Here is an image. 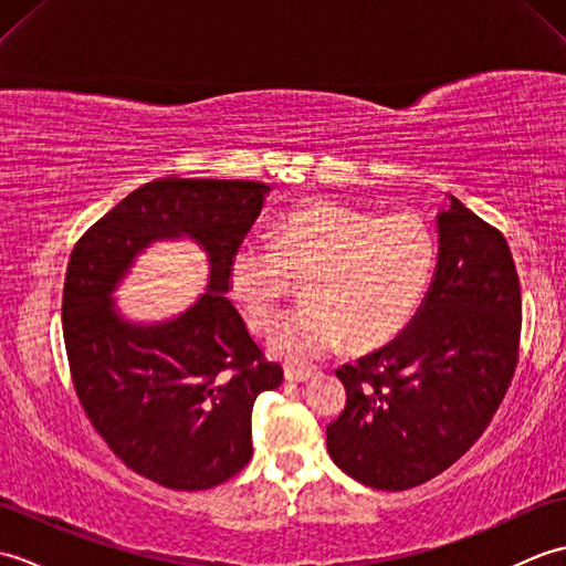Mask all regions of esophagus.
Returning a JSON list of instances; mask_svg holds the SVG:
<instances>
[{
	"label": "esophagus",
	"mask_w": 566,
	"mask_h": 566,
	"mask_svg": "<svg viewBox=\"0 0 566 566\" xmlns=\"http://www.w3.org/2000/svg\"><path fill=\"white\" fill-rule=\"evenodd\" d=\"M316 377V369H308V367H296V365H286L284 367V379L286 381H308Z\"/></svg>",
	"instance_id": "obj_1"
}]
</instances>
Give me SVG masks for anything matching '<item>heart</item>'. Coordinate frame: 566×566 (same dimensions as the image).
<instances>
[{"label":"heart","instance_id":"obj_1","mask_svg":"<svg viewBox=\"0 0 566 566\" xmlns=\"http://www.w3.org/2000/svg\"><path fill=\"white\" fill-rule=\"evenodd\" d=\"M438 248L416 213L379 216L311 199L272 226V243H240L228 260V286L248 326L272 328L304 280L306 306L272 335V347L308 363L340 347L375 350L418 314L436 272Z\"/></svg>","mask_w":566,"mask_h":566}]
</instances>
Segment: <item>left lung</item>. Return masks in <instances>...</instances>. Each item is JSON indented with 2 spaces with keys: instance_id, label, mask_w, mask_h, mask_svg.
Returning a JSON list of instances; mask_svg holds the SVG:
<instances>
[{
  "instance_id": "left-lung-1",
  "label": "left lung",
  "mask_w": 566,
  "mask_h": 566,
  "mask_svg": "<svg viewBox=\"0 0 566 566\" xmlns=\"http://www.w3.org/2000/svg\"><path fill=\"white\" fill-rule=\"evenodd\" d=\"M438 235L436 280L411 326L335 371L347 399L326 428L328 452L371 489H411L460 460L518 365L521 282L506 238L454 197Z\"/></svg>"
}]
</instances>
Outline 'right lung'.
Returning a JSON list of instances; mask_svg holds the SVG:
<instances>
[{"mask_svg": "<svg viewBox=\"0 0 566 566\" xmlns=\"http://www.w3.org/2000/svg\"><path fill=\"white\" fill-rule=\"evenodd\" d=\"M268 191L250 179H153L70 255L63 335L77 399L118 460L160 486L203 491L235 476L252 457V403L282 384V367L264 357L226 296L228 260ZM182 234L208 250V292L165 324L118 317L111 292L137 252Z\"/></svg>", "mask_w": 566, "mask_h": 566, "instance_id": "add662e5", "label": "right lung"}]
</instances>
